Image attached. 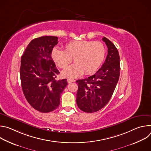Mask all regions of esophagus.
<instances>
[{"label":"esophagus","instance_id":"1","mask_svg":"<svg viewBox=\"0 0 151 151\" xmlns=\"http://www.w3.org/2000/svg\"><path fill=\"white\" fill-rule=\"evenodd\" d=\"M75 81L73 79H68V82L69 83H71V82H75Z\"/></svg>","mask_w":151,"mask_h":151}]
</instances>
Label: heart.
<instances>
[{
	"instance_id": "obj_1",
	"label": "heart",
	"mask_w": 151,
	"mask_h": 151,
	"mask_svg": "<svg viewBox=\"0 0 151 151\" xmlns=\"http://www.w3.org/2000/svg\"><path fill=\"white\" fill-rule=\"evenodd\" d=\"M106 54L104 45L100 42L74 40L65 45V50L53 48L51 58L61 69L66 68L74 58L75 63L62 72L65 78H76L84 72L87 75L94 73L103 63Z\"/></svg>"
}]
</instances>
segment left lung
<instances>
[{
  "label": "left lung",
  "instance_id": "1",
  "mask_svg": "<svg viewBox=\"0 0 151 151\" xmlns=\"http://www.w3.org/2000/svg\"><path fill=\"white\" fill-rule=\"evenodd\" d=\"M107 47V55L101 68L93 75L76 81L78 90L76 103L79 108L87 113L102 109L110 100L120 74L119 55L113 43L103 37Z\"/></svg>",
  "mask_w": 151,
  "mask_h": 151
}]
</instances>
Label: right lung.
Wrapping results in <instances>:
<instances>
[{"instance_id": "add662e5", "label": "right lung", "mask_w": 151, "mask_h": 151, "mask_svg": "<svg viewBox=\"0 0 151 151\" xmlns=\"http://www.w3.org/2000/svg\"><path fill=\"white\" fill-rule=\"evenodd\" d=\"M57 44L56 36L35 38L21 58L19 73L24 95L32 107L43 113L57 108L61 93L68 85L67 79H56L60 72L51 58V52Z\"/></svg>"}]
</instances>
